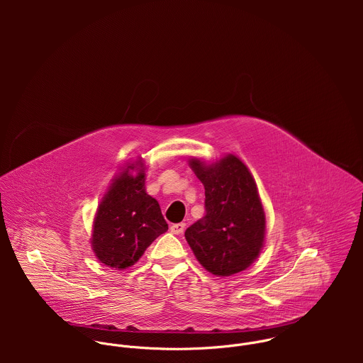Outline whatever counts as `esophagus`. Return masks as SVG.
I'll use <instances>...</instances> for the list:
<instances>
[{
    "instance_id": "34e87169",
    "label": "esophagus",
    "mask_w": 363,
    "mask_h": 363,
    "mask_svg": "<svg viewBox=\"0 0 363 363\" xmlns=\"http://www.w3.org/2000/svg\"><path fill=\"white\" fill-rule=\"evenodd\" d=\"M184 229H186V223H183V222L170 225V232L174 233V235H182L184 232Z\"/></svg>"
}]
</instances>
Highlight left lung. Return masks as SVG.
<instances>
[{
  "label": "left lung",
  "instance_id": "1",
  "mask_svg": "<svg viewBox=\"0 0 363 363\" xmlns=\"http://www.w3.org/2000/svg\"><path fill=\"white\" fill-rule=\"evenodd\" d=\"M190 167L206 189V215L184 236L196 259L213 275L229 277L250 267L265 238V213L256 182L238 156Z\"/></svg>",
  "mask_w": 363,
  "mask_h": 363
}]
</instances>
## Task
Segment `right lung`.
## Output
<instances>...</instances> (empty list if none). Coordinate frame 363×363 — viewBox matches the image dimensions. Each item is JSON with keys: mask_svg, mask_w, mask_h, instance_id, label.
<instances>
[{"mask_svg": "<svg viewBox=\"0 0 363 363\" xmlns=\"http://www.w3.org/2000/svg\"><path fill=\"white\" fill-rule=\"evenodd\" d=\"M123 169L114 179L98 208L92 249L104 265L123 269L134 265L167 223L154 197L145 191V170L138 162L137 174Z\"/></svg>", "mask_w": 363, "mask_h": 363, "instance_id": "right-lung-1", "label": "right lung"}]
</instances>
